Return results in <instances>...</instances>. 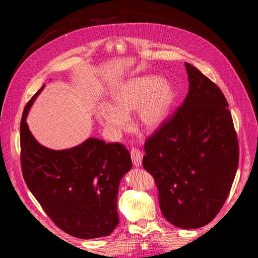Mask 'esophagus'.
<instances>
[{
	"mask_svg": "<svg viewBox=\"0 0 258 258\" xmlns=\"http://www.w3.org/2000/svg\"><path fill=\"white\" fill-rule=\"evenodd\" d=\"M130 156H131V159H132V162H134V165L136 167H140L142 165V157L143 155L142 153L140 152L139 150H137V148H134V150L130 151Z\"/></svg>",
	"mask_w": 258,
	"mask_h": 258,
	"instance_id": "1",
	"label": "esophagus"
}]
</instances>
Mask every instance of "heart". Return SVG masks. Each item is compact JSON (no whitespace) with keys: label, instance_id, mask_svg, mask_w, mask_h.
I'll list each match as a JSON object with an SVG mask.
<instances>
[{"label":"heart","instance_id":"b5f03b06","mask_svg":"<svg viewBox=\"0 0 258 258\" xmlns=\"http://www.w3.org/2000/svg\"><path fill=\"white\" fill-rule=\"evenodd\" d=\"M175 96L173 85L155 75L132 77L112 92L111 104L100 105L99 120L115 134L128 127V115L137 111V122L145 131H155L166 120Z\"/></svg>","mask_w":258,"mask_h":258}]
</instances>
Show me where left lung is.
<instances>
[{
    "label": "left lung",
    "instance_id": "obj_1",
    "mask_svg": "<svg viewBox=\"0 0 258 258\" xmlns=\"http://www.w3.org/2000/svg\"><path fill=\"white\" fill-rule=\"evenodd\" d=\"M189 90L144 144L143 168L158 189L166 220L178 228L209 224L227 199L239 163L228 102L217 86L185 62Z\"/></svg>",
    "mask_w": 258,
    "mask_h": 258
}]
</instances>
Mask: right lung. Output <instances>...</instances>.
I'll return each instance as SVG.
<instances>
[{"instance_id": "add662e5", "label": "right lung", "mask_w": 258, "mask_h": 258, "mask_svg": "<svg viewBox=\"0 0 258 258\" xmlns=\"http://www.w3.org/2000/svg\"><path fill=\"white\" fill-rule=\"evenodd\" d=\"M43 87L25 106L20 121V162L30 191L58 227L73 237L108 236L119 223L117 194L131 169L122 144L91 138L63 151L44 147L31 135L28 112Z\"/></svg>"}]
</instances>
